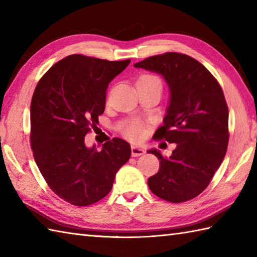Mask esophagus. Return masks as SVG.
Masks as SVG:
<instances>
[{"label": "esophagus", "instance_id": "esophagus-1", "mask_svg": "<svg viewBox=\"0 0 257 257\" xmlns=\"http://www.w3.org/2000/svg\"><path fill=\"white\" fill-rule=\"evenodd\" d=\"M144 154H145V150L143 148H140V147H137V146L132 147V156L133 157H139V156H143Z\"/></svg>", "mask_w": 257, "mask_h": 257}]
</instances>
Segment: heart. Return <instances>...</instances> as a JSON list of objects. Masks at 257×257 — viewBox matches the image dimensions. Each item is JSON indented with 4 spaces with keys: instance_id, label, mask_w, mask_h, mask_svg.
<instances>
[{
    "instance_id": "heart-1",
    "label": "heart",
    "mask_w": 257,
    "mask_h": 257,
    "mask_svg": "<svg viewBox=\"0 0 257 257\" xmlns=\"http://www.w3.org/2000/svg\"><path fill=\"white\" fill-rule=\"evenodd\" d=\"M139 81H144V83H150V84H156L162 87L161 79L156 75L152 74H146L141 76ZM123 135L125 138H128L132 141H139L141 138L144 137L145 135V127L144 124H141L138 121H132L125 125L123 129Z\"/></svg>"
}]
</instances>
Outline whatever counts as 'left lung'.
I'll list each match as a JSON object with an SVG mask.
<instances>
[{
  "instance_id": "1",
  "label": "left lung",
  "mask_w": 257,
  "mask_h": 257,
  "mask_svg": "<svg viewBox=\"0 0 257 257\" xmlns=\"http://www.w3.org/2000/svg\"><path fill=\"white\" fill-rule=\"evenodd\" d=\"M135 67L161 74L171 92L163 125L155 137L177 144L170 158L156 149L160 168L148 179L152 193L172 203L203 192L224 159L228 145V109L224 94L209 70L185 54L168 52Z\"/></svg>"
}]
</instances>
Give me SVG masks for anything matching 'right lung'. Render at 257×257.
<instances>
[{
    "label": "right lung",
    "mask_w": 257,
    "mask_h": 257,
    "mask_svg": "<svg viewBox=\"0 0 257 257\" xmlns=\"http://www.w3.org/2000/svg\"><path fill=\"white\" fill-rule=\"evenodd\" d=\"M129 63L74 54L54 64L36 85L33 156L48 187L70 204L87 206L105 198L132 156L130 145L120 138L106 141L100 151L85 146V136L105 110L109 83Z\"/></svg>",
    "instance_id": "1"
}]
</instances>
